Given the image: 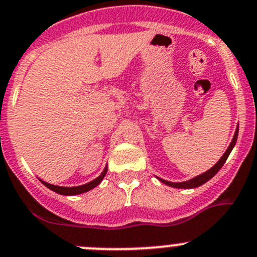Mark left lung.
Returning a JSON list of instances; mask_svg holds the SVG:
<instances>
[{"label":"left lung","mask_w":257,"mask_h":257,"mask_svg":"<svg viewBox=\"0 0 257 257\" xmlns=\"http://www.w3.org/2000/svg\"><path fill=\"white\" fill-rule=\"evenodd\" d=\"M237 135H238V126H237V128H236L235 135H233L232 141H231V144L228 145L227 150H226L225 154L222 155V157H221V159L218 160L217 162H216V165H214V166H212L211 169L207 170V171L204 172V174L199 175V176H196V177H194V179L189 180V181H184V182H170V181H166V180L160 179V177H157V179H159L161 182H164L165 185H167V186L176 187V189H195V187L201 186V185H204L205 182H207V181H209V180H211L212 177H214L215 175L217 174L218 170H220L221 167H222V165L225 164L226 160H227V157H228V155H230V152L232 151L233 146H235V145H236Z\"/></svg>","instance_id":"1"}]
</instances>
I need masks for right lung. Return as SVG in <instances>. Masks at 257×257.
<instances>
[{
  "label": "right lung",
  "mask_w": 257,
  "mask_h": 257,
  "mask_svg": "<svg viewBox=\"0 0 257 257\" xmlns=\"http://www.w3.org/2000/svg\"><path fill=\"white\" fill-rule=\"evenodd\" d=\"M106 172H107V166L103 169L102 174L100 175L98 177H96L95 180H92V181L87 182V184L85 185H81V186H73V187H65V186H57V185H52V184H48V182H45L42 181L41 179H40V181L42 182L43 185H45L47 189L52 190V191L57 192V194L60 195H65V196H72V195H80V194H83V192H87L90 191V190H92L93 187L97 186L98 184H100L101 181L103 180V177L106 176Z\"/></svg>",
  "instance_id": "right-lung-1"
}]
</instances>
